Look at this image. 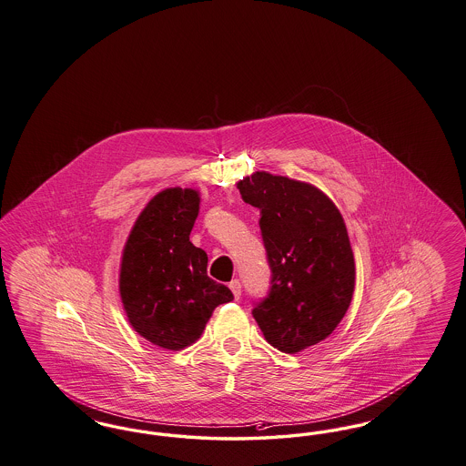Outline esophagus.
Here are the masks:
<instances>
[{
	"label": "esophagus",
	"instance_id": "esophagus-1",
	"mask_svg": "<svg viewBox=\"0 0 466 466\" xmlns=\"http://www.w3.org/2000/svg\"><path fill=\"white\" fill-rule=\"evenodd\" d=\"M228 288H230V291L234 293V297H236V299H241V280H230V282H228Z\"/></svg>",
	"mask_w": 466,
	"mask_h": 466
}]
</instances>
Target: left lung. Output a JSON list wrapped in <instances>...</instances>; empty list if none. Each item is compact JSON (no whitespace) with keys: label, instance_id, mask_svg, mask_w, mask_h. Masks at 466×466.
Listing matches in <instances>:
<instances>
[{"label":"left lung","instance_id":"obj_1","mask_svg":"<svg viewBox=\"0 0 466 466\" xmlns=\"http://www.w3.org/2000/svg\"><path fill=\"white\" fill-rule=\"evenodd\" d=\"M244 203L260 209L270 288L253 317L284 354L305 350L335 331L355 286L354 253L336 208L316 187L257 171L239 184Z\"/></svg>","mask_w":466,"mask_h":466}]
</instances>
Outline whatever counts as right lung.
Segmentation results:
<instances>
[{"label": "right lung", "mask_w": 466, "mask_h": 466, "mask_svg": "<svg viewBox=\"0 0 466 466\" xmlns=\"http://www.w3.org/2000/svg\"><path fill=\"white\" fill-rule=\"evenodd\" d=\"M198 213L196 190H163L137 218L123 251L119 291L131 326L167 350L194 343L213 310L234 299L208 278V255L188 241Z\"/></svg>", "instance_id": "right-lung-1"}]
</instances>
